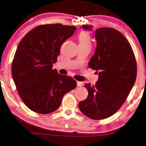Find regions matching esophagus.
I'll list each match as a JSON object with an SVG mask.
<instances>
[{"label":"esophagus","mask_w":146,"mask_h":146,"mask_svg":"<svg viewBox=\"0 0 146 146\" xmlns=\"http://www.w3.org/2000/svg\"><path fill=\"white\" fill-rule=\"evenodd\" d=\"M83 85V82H80V81H77V86L78 87H81V86Z\"/></svg>","instance_id":"1"}]
</instances>
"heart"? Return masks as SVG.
<instances>
[{
  "label": "heart",
  "instance_id": "b5f03b06",
  "mask_svg": "<svg viewBox=\"0 0 146 146\" xmlns=\"http://www.w3.org/2000/svg\"><path fill=\"white\" fill-rule=\"evenodd\" d=\"M79 45L91 46V38L87 32H81L78 35Z\"/></svg>",
  "mask_w": 146,
  "mask_h": 146
}]
</instances>
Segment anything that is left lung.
<instances>
[{
    "label": "left lung",
    "mask_w": 146,
    "mask_h": 146,
    "mask_svg": "<svg viewBox=\"0 0 146 146\" xmlns=\"http://www.w3.org/2000/svg\"><path fill=\"white\" fill-rule=\"evenodd\" d=\"M91 31V25H82ZM97 46L89 67L98 72L95 85L84 84L88 91L86 100L78 108L93 120L108 118L125 103L137 77V64L132 47L124 35L111 28H100L95 32Z\"/></svg>",
    "instance_id": "8db88e82"
}]
</instances>
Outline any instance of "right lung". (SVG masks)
Wrapping results in <instances>:
<instances>
[{
    "label": "right lung",
    "instance_id": "1",
    "mask_svg": "<svg viewBox=\"0 0 146 146\" xmlns=\"http://www.w3.org/2000/svg\"><path fill=\"white\" fill-rule=\"evenodd\" d=\"M76 30L60 23L40 25L18 44L12 62L13 78L21 100L35 112L55 111L64 95L76 88V81L72 77L52 69L62 44Z\"/></svg>",
    "mask_w": 146,
    "mask_h": 146
}]
</instances>
